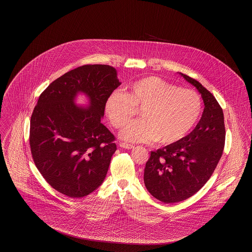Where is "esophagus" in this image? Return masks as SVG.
Instances as JSON below:
<instances>
[{"mask_svg":"<svg viewBox=\"0 0 252 252\" xmlns=\"http://www.w3.org/2000/svg\"><path fill=\"white\" fill-rule=\"evenodd\" d=\"M119 145L123 148H126V149H132L134 147L133 144H127V143H124V142H120Z\"/></svg>","mask_w":252,"mask_h":252,"instance_id":"1","label":"esophagus"}]
</instances>
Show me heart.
Wrapping results in <instances>:
<instances>
[{
  "mask_svg": "<svg viewBox=\"0 0 252 252\" xmlns=\"http://www.w3.org/2000/svg\"><path fill=\"white\" fill-rule=\"evenodd\" d=\"M136 108H141L144 119L132 123L122 132L125 140L173 144L192 129L200 116L202 104L192 90L150 76L129 85L127 93L113 92L106 104L108 119L119 129L137 114Z\"/></svg>",
  "mask_w": 252,
  "mask_h": 252,
  "instance_id": "heart-1",
  "label": "heart"
}]
</instances>
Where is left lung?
Masks as SVG:
<instances>
[{
  "instance_id": "left-lung-1",
  "label": "left lung",
  "mask_w": 252,
  "mask_h": 252,
  "mask_svg": "<svg viewBox=\"0 0 252 252\" xmlns=\"http://www.w3.org/2000/svg\"><path fill=\"white\" fill-rule=\"evenodd\" d=\"M201 94V119L189 135L152 151L144 168V185L158 200L176 203L191 197L210 180L223 154L226 129L223 109L205 87L180 73Z\"/></svg>"
}]
</instances>
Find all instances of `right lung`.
Listing matches in <instances>:
<instances>
[{"label":"right lung","mask_w":252,"mask_h":252,"mask_svg":"<svg viewBox=\"0 0 252 252\" xmlns=\"http://www.w3.org/2000/svg\"><path fill=\"white\" fill-rule=\"evenodd\" d=\"M120 85L113 67L88 64L61 75L38 97L30 121L31 154L58 192L83 197L105 180L117 147L101 118L108 97ZM79 91L89 96V109L73 104Z\"/></svg>","instance_id":"1"}]
</instances>
